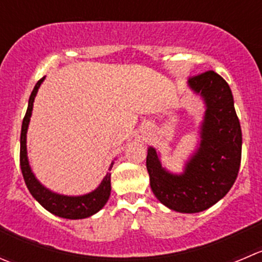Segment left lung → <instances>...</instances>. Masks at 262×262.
Returning a JSON list of instances; mask_svg holds the SVG:
<instances>
[{"instance_id":"left-lung-1","label":"left lung","mask_w":262,"mask_h":262,"mask_svg":"<svg viewBox=\"0 0 262 262\" xmlns=\"http://www.w3.org/2000/svg\"><path fill=\"white\" fill-rule=\"evenodd\" d=\"M188 85L204 100L201 142L182 174L162 167L154 147L147 151L146 166L156 199L178 212L194 214L224 197L238 177L242 156V130L228 83L212 70L189 78Z\"/></svg>"}]
</instances>
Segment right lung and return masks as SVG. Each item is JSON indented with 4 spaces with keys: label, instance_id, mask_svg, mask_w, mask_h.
Wrapping results in <instances>:
<instances>
[{
    "label": "right lung",
    "instance_id": "1",
    "mask_svg": "<svg viewBox=\"0 0 262 262\" xmlns=\"http://www.w3.org/2000/svg\"><path fill=\"white\" fill-rule=\"evenodd\" d=\"M45 77L37 82V84L33 88V92L29 97L28 102L27 114L23 119L21 134H20V167H21L24 182L29 189L30 194L45 207L47 211L56 216L65 217V219H85L88 216H92L93 214L100 211L107 202L111 192V174L107 172L101 184L92 190L91 193L83 195H63L58 193L51 192L46 187H43L37 178L33 174L32 169L29 166L27 155V132L29 125L30 116H32L33 102H34L35 95L38 92V88L40 87ZM114 162H111L108 170H111Z\"/></svg>",
    "mask_w": 262,
    "mask_h": 262
}]
</instances>
